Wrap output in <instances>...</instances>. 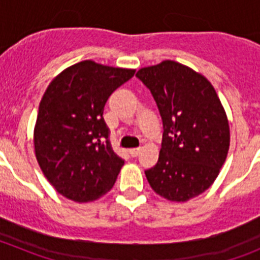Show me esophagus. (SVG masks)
Wrapping results in <instances>:
<instances>
[{"instance_id": "esophagus-1", "label": "esophagus", "mask_w": 260, "mask_h": 260, "mask_svg": "<svg viewBox=\"0 0 260 260\" xmlns=\"http://www.w3.org/2000/svg\"><path fill=\"white\" fill-rule=\"evenodd\" d=\"M128 152H130V156H132V157H137V156L139 155V152H141V148H132Z\"/></svg>"}]
</instances>
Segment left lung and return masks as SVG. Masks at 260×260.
Wrapping results in <instances>:
<instances>
[{
  "instance_id": "obj_1",
  "label": "left lung",
  "mask_w": 260,
  "mask_h": 260,
  "mask_svg": "<svg viewBox=\"0 0 260 260\" xmlns=\"http://www.w3.org/2000/svg\"><path fill=\"white\" fill-rule=\"evenodd\" d=\"M135 77L150 89L162 119V142L146 177L156 194L186 202L219 176L229 150V123L215 88L202 74L162 61Z\"/></svg>"
}]
</instances>
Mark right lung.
<instances>
[{"label": "right lung", "instance_id": "right-lung-1", "mask_svg": "<svg viewBox=\"0 0 260 260\" xmlns=\"http://www.w3.org/2000/svg\"><path fill=\"white\" fill-rule=\"evenodd\" d=\"M134 73L87 59L48 86L39 105L34 144L41 171L65 198L84 203L113 187L125 161L112 148L103 112L114 89Z\"/></svg>", "mask_w": 260, "mask_h": 260}]
</instances>
